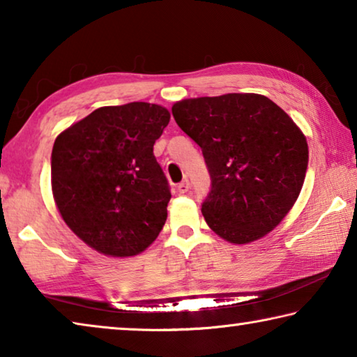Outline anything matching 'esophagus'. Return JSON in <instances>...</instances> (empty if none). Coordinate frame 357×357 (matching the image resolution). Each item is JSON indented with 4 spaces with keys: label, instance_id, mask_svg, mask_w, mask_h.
<instances>
[{
    "label": "esophagus",
    "instance_id": "1",
    "mask_svg": "<svg viewBox=\"0 0 357 357\" xmlns=\"http://www.w3.org/2000/svg\"><path fill=\"white\" fill-rule=\"evenodd\" d=\"M189 189H190V183H189V179H184L183 183H179V184H178V190H179V193H185V192H189Z\"/></svg>",
    "mask_w": 357,
    "mask_h": 357
}]
</instances>
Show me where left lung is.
Returning a JSON list of instances; mask_svg holds the SVG:
<instances>
[{
	"label": "left lung",
	"mask_w": 357,
	"mask_h": 357,
	"mask_svg": "<svg viewBox=\"0 0 357 357\" xmlns=\"http://www.w3.org/2000/svg\"><path fill=\"white\" fill-rule=\"evenodd\" d=\"M172 112L208 167L211 190L202 213L209 228L247 244L279 225L309 165L305 137L293 119L259 94L185 99Z\"/></svg>",
	"instance_id": "left-lung-1"
}]
</instances>
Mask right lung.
I'll list each match as a JSON object with an SVG mask.
<instances>
[{
  "label": "right lung",
  "mask_w": 357,
  "mask_h": 357,
  "mask_svg": "<svg viewBox=\"0 0 357 357\" xmlns=\"http://www.w3.org/2000/svg\"><path fill=\"white\" fill-rule=\"evenodd\" d=\"M167 108L130 102L102 107L59 134L52 189L64 222L105 255L132 257L159 236L172 198L153 153Z\"/></svg>",
  "instance_id": "add662e5"
}]
</instances>
